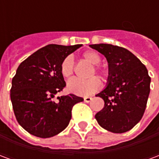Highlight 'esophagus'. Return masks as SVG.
<instances>
[{"label":"esophagus","mask_w":159,"mask_h":159,"mask_svg":"<svg viewBox=\"0 0 159 159\" xmlns=\"http://www.w3.org/2000/svg\"><path fill=\"white\" fill-rule=\"evenodd\" d=\"M92 100V97H84V101L86 102V103H89L90 102V100Z\"/></svg>","instance_id":"obj_1"}]
</instances>
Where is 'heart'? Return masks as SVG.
Masks as SVG:
<instances>
[{
	"mask_svg": "<svg viewBox=\"0 0 159 159\" xmlns=\"http://www.w3.org/2000/svg\"><path fill=\"white\" fill-rule=\"evenodd\" d=\"M83 58L88 62H89L92 65H94L93 69L94 70L92 71L91 76H93L94 73L101 76L102 78H106L108 76V72L106 69L99 66H96L100 64L101 58L100 56L94 51H86L83 53ZM75 69V63L72 56H67L63 59L62 63L60 65V72L63 77L66 79H68L72 76ZM101 85L100 79L98 77H92L89 79L83 80L79 78H73L68 82L67 87L70 92H71L74 94L80 95V96H88L92 94L94 92H96L99 89Z\"/></svg>",
	"mask_w": 159,
	"mask_h": 159,
	"instance_id": "obj_1",
	"label": "heart"
}]
</instances>
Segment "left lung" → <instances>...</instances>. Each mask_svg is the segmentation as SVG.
<instances>
[{
  "mask_svg": "<svg viewBox=\"0 0 159 159\" xmlns=\"http://www.w3.org/2000/svg\"><path fill=\"white\" fill-rule=\"evenodd\" d=\"M89 47L102 53L109 66L107 87L96 94L105 106L95 118L110 132H127L140 122L147 107L151 83L147 69L124 48L103 43Z\"/></svg>",
  "mask_w": 159,
  "mask_h": 159,
  "instance_id": "1",
  "label": "left lung"
}]
</instances>
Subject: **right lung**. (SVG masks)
<instances>
[{
    "label": "right lung",
    "instance_id": "obj_1",
    "mask_svg": "<svg viewBox=\"0 0 159 159\" xmlns=\"http://www.w3.org/2000/svg\"><path fill=\"white\" fill-rule=\"evenodd\" d=\"M82 44H49L23 61L12 80L11 101L16 119L23 129L35 136H54L68 126L74 105L83 99L69 93L54 94L66 86L60 72L63 59Z\"/></svg>",
    "mask_w": 159,
    "mask_h": 159
}]
</instances>
